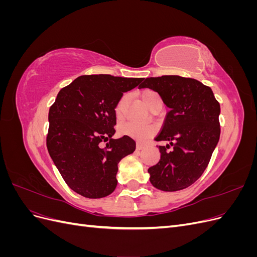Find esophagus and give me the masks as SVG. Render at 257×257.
I'll return each instance as SVG.
<instances>
[{"label":"esophagus","mask_w":257,"mask_h":257,"mask_svg":"<svg viewBox=\"0 0 257 257\" xmlns=\"http://www.w3.org/2000/svg\"><path fill=\"white\" fill-rule=\"evenodd\" d=\"M136 148H137V150H143L144 148H145V145H144V144H142V143H137Z\"/></svg>","instance_id":"34e87169"}]
</instances>
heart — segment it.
Returning <instances> with one entry per match:
<instances>
[{"mask_svg":"<svg viewBox=\"0 0 257 257\" xmlns=\"http://www.w3.org/2000/svg\"><path fill=\"white\" fill-rule=\"evenodd\" d=\"M143 103L150 108L152 104L157 99H160V96L157 92L152 90H145L141 94ZM126 103L127 97L126 95H123L116 103L114 107V113L118 119H122L124 114H125L126 109ZM154 126L150 125V124H141L136 122H125L120 124L119 126V134L122 136H128L132 138L138 139V141H145L146 138L151 136L154 133Z\"/></svg>","mask_w":257,"mask_h":257,"instance_id":"1","label":"heart"}]
</instances>
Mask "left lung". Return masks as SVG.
<instances>
[{"label":"left lung","mask_w":257,"mask_h":257,"mask_svg":"<svg viewBox=\"0 0 257 257\" xmlns=\"http://www.w3.org/2000/svg\"><path fill=\"white\" fill-rule=\"evenodd\" d=\"M139 88L158 92L169 108L157 142L161 160L148 169L154 188L165 192L183 190L203 175L220 139V104L211 88L193 78L176 75L144 78Z\"/></svg>","instance_id":"1"}]
</instances>
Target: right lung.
<instances>
[{"mask_svg": "<svg viewBox=\"0 0 257 257\" xmlns=\"http://www.w3.org/2000/svg\"><path fill=\"white\" fill-rule=\"evenodd\" d=\"M143 78L83 75L62 88L49 109L47 149L66 184L88 198L111 194L119 162L133 153L134 139H113L114 107ZM107 141L105 148L99 144Z\"/></svg>", "mask_w": 257, "mask_h": 257, "instance_id": "add662e5", "label": "right lung"}]
</instances>
